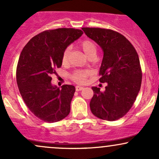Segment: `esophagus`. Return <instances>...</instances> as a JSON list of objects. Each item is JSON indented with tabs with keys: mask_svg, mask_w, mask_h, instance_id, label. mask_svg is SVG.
Instances as JSON below:
<instances>
[{
	"mask_svg": "<svg viewBox=\"0 0 159 159\" xmlns=\"http://www.w3.org/2000/svg\"><path fill=\"white\" fill-rule=\"evenodd\" d=\"M84 89L83 87H81V86H76L75 87V90L76 91H81Z\"/></svg>",
	"mask_w": 159,
	"mask_h": 159,
	"instance_id": "obj_1",
	"label": "esophagus"
}]
</instances>
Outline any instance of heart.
Segmentation results:
<instances>
[{
    "label": "heart",
    "instance_id": "1",
    "mask_svg": "<svg viewBox=\"0 0 159 159\" xmlns=\"http://www.w3.org/2000/svg\"><path fill=\"white\" fill-rule=\"evenodd\" d=\"M80 47L81 50L83 51L85 55L88 58H94L96 56V52H97V48L93 42L90 40H84L80 43ZM69 54V48H67L63 53V57H62V61L63 63H66L68 59ZM90 75V72L86 70H77L72 75V78L74 81L77 83L82 84L84 83L86 79Z\"/></svg>",
    "mask_w": 159,
    "mask_h": 159
}]
</instances>
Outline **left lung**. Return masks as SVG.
Listing matches in <instances>:
<instances>
[{"label":"left lung","mask_w":159,"mask_h":159,"mask_svg":"<svg viewBox=\"0 0 159 159\" xmlns=\"http://www.w3.org/2000/svg\"><path fill=\"white\" fill-rule=\"evenodd\" d=\"M81 29L102 49L99 81L107 83L104 92L92 87L94 94L90 102V110L102 120H119L130 110L140 89L142 72L138 53L118 32L96 27Z\"/></svg>","instance_id":"obj_1"}]
</instances>
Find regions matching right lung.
Segmentation results:
<instances>
[{
	"label": "right lung",
	"instance_id": "add662e5",
	"mask_svg": "<svg viewBox=\"0 0 159 159\" xmlns=\"http://www.w3.org/2000/svg\"><path fill=\"white\" fill-rule=\"evenodd\" d=\"M83 34L81 30L58 28L34 36L24 47L16 69V81L24 102L36 117L46 123L64 119L70 112L75 87L54 86L52 75L62 66L63 53Z\"/></svg>",
	"mask_w": 159,
	"mask_h": 159
}]
</instances>
